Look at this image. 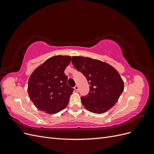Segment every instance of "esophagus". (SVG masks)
Listing matches in <instances>:
<instances>
[{"label":"esophagus","mask_w":154,"mask_h":154,"mask_svg":"<svg viewBox=\"0 0 154 154\" xmlns=\"http://www.w3.org/2000/svg\"><path fill=\"white\" fill-rule=\"evenodd\" d=\"M74 89H75L76 91H79V87L78 85H76L74 87Z\"/></svg>","instance_id":"34e87169"}]
</instances>
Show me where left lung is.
<instances>
[{
    "label": "left lung",
    "mask_w": 154,
    "mask_h": 154,
    "mask_svg": "<svg viewBox=\"0 0 154 154\" xmlns=\"http://www.w3.org/2000/svg\"><path fill=\"white\" fill-rule=\"evenodd\" d=\"M71 62L90 85L88 94L81 97L85 108L96 114H103L110 109L124 89L119 72L107 63L91 58L72 57Z\"/></svg>",
    "instance_id": "obj_1"
}]
</instances>
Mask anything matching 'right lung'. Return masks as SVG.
Returning <instances> with one entry per match:
<instances>
[{
    "mask_svg": "<svg viewBox=\"0 0 154 154\" xmlns=\"http://www.w3.org/2000/svg\"><path fill=\"white\" fill-rule=\"evenodd\" d=\"M71 62L70 56H54L32 72L27 92L38 110L55 114L66 108L74 88L67 85L64 71Z\"/></svg>",
    "mask_w": 154,
    "mask_h": 154,
    "instance_id": "1",
    "label": "right lung"
}]
</instances>
